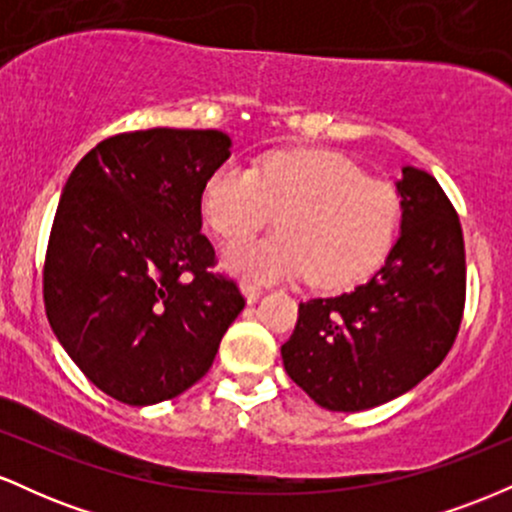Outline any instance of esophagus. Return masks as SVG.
<instances>
[{
	"label": "esophagus",
	"mask_w": 512,
	"mask_h": 512,
	"mask_svg": "<svg viewBox=\"0 0 512 512\" xmlns=\"http://www.w3.org/2000/svg\"><path fill=\"white\" fill-rule=\"evenodd\" d=\"M240 291L245 293L248 303H255L257 298L262 296V286L260 284H252V281H240Z\"/></svg>",
	"instance_id": "esophagus-1"
}]
</instances>
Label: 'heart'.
Segmentation results:
<instances>
[{
	"instance_id": "obj_1",
	"label": "heart",
	"mask_w": 512,
	"mask_h": 512,
	"mask_svg": "<svg viewBox=\"0 0 512 512\" xmlns=\"http://www.w3.org/2000/svg\"><path fill=\"white\" fill-rule=\"evenodd\" d=\"M274 211L279 233L233 245L228 267L269 281L308 272L313 284L339 289L383 260L399 197L390 182L332 151H276L250 168L223 163L202 187L204 221L223 240H243Z\"/></svg>"
}]
</instances>
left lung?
Instances as JSON below:
<instances>
[{
	"mask_svg": "<svg viewBox=\"0 0 512 512\" xmlns=\"http://www.w3.org/2000/svg\"><path fill=\"white\" fill-rule=\"evenodd\" d=\"M402 233L366 284L298 305L286 373L320 407L363 411L431 375L455 344L467 296L460 216L433 175L402 168Z\"/></svg>",
	"mask_w": 512,
	"mask_h": 512,
	"instance_id": "left-lung-1",
	"label": "left lung"
}]
</instances>
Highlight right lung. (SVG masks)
Instances as JSON below:
<instances>
[{
	"instance_id": "1",
	"label": "right lung",
	"mask_w": 512,
	"mask_h": 512,
	"mask_svg": "<svg viewBox=\"0 0 512 512\" xmlns=\"http://www.w3.org/2000/svg\"><path fill=\"white\" fill-rule=\"evenodd\" d=\"M216 129H139L76 163L43 267L52 332L98 390L146 407L192 387L245 308L216 274L202 187L231 156Z\"/></svg>"
}]
</instances>
